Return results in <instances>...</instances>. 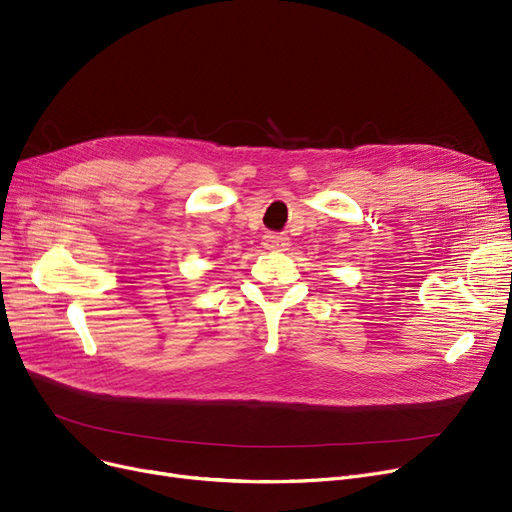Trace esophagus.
Wrapping results in <instances>:
<instances>
[{
    "instance_id": "obj_1",
    "label": "esophagus",
    "mask_w": 512,
    "mask_h": 512,
    "mask_svg": "<svg viewBox=\"0 0 512 512\" xmlns=\"http://www.w3.org/2000/svg\"><path fill=\"white\" fill-rule=\"evenodd\" d=\"M288 245H290V240L286 234L270 232L263 236V249H267V251H286Z\"/></svg>"
}]
</instances>
